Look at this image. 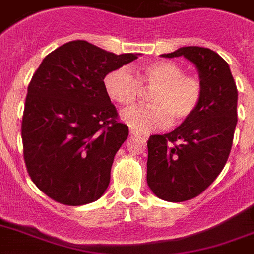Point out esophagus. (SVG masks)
Here are the masks:
<instances>
[{
	"label": "esophagus",
	"mask_w": 254,
	"mask_h": 254,
	"mask_svg": "<svg viewBox=\"0 0 254 254\" xmlns=\"http://www.w3.org/2000/svg\"><path fill=\"white\" fill-rule=\"evenodd\" d=\"M130 136H138V138H141L143 140H147V136L144 135V134H140V132H138L134 129H130Z\"/></svg>",
	"instance_id": "obj_1"
}]
</instances>
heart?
<instances>
[{"instance_id": "b5f03b06", "label": "heart", "mask_w": 254, "mask_h": 254, "mask_svg": "<svg viewBox=\"0 0 254 254\" xmlns=\"http://www.w3.org/2000/svg\"><path fill=\"white\" fill-rule=\"evenodd\" d=\"M107 95L116 104L129 106L141 95L153 91L150 106L130 107L122 113V120L140 132L163 129L172 120L181 124L189 120L202 100V83L195 76L186 74L176 62L161 61L144 65L138 77L129 67H119L104 79Z\"/></svg>"}]
</instances>
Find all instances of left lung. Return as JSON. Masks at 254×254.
<instances>
[{
  "instance_id": "8db88e82",
  "label": "left lung",
  "mask_w": 254,
  "mask_h": 254,
  "mask_svg": "<svg viewBox=\"0 0 254 254\" xmlns=\"http://www.w3.org/2000/svg\"><path fill=\"white\" fill-rule=\"evenodd\" d=\"M184 56L196 65L202 100L189 120L148 139L147 182L157 197L191 200L215 181L233 145L238 90L228 63L209 48L184 47L164 58Z\"/></svg>"
}]
</instances>
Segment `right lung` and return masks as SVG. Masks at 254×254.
I'll return each mask as SVG.
<instances>
[{
	"mask_svg": "<svg viewBox=\"0 0 254 254\" xmlns=\"http://www.w3.org/2000/svg\"><path fill=\"white\" fill-rule=\"evenodd\" d=\"M138 56L73 40L48 54L34 73L21 123L24 159L31 181L52 200L90 204L110 184L129 129L119 122L104 78Z\"/></svg>",
	"mask_w": 254,
	"mask_h": 254,
	"instance_id": "right-lung-1",
	"label": "right lung"
}]
</instances>
